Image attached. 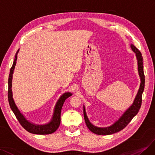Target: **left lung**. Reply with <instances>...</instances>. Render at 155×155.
Segmentation results:
<instances>
[{"mask_svg":"<svg viewBox=\"0 0 155 155\" xmlns=\"http://www.w3.org/2000/svg\"><path fill=\"white\" fill-rule=\"evenodd\" d=\"M130 47L133 51L136 54L138 64V71L140 78V87L138 89V93L134 99V101L131 104V106L122 114V115L118 118V120H117L111 126L108 127H100L92 124L91 122L89 120V118L86 112V109H85V106H84V117L85 122H86V126L89 130L94 134H100V135H107V134H111L121 131L122 129H123L125 127H126L127 125L131 122L133 118L136 115L139 111V109H140L142 104V96L144 90L145 86L143 58L140 51L133 44H131Z\"/></svg>","mask_w":155,"mask_h":155,"instance_id":"1","label":"left lung"}]
</instances>
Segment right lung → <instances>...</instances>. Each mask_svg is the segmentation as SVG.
Returning a JSON list of instances; mask_svg holds the SVG:
<instances>
[{
    "instance_id": "right-lung-1",
    "label": "right lung",
    "mask_w": 155,
    "mask_h": 155,
    "mask_svg": "<svg viewBox=\"0 0 155 155\" xmlns=\"http://www.w3.org/2000/svg\"><path fill=\"white\" fill-rule=\"evenodd\" d=\"M19 51V49L17 51L15 57L14 61L12 65V67L10 69V72L9 74L8 78V102L9 106L16 118L18 120L19 123L21 124V126L26 129L29 133L36 134H51L55 131L58 128L60 124H61V113L63 104L66 100L72 95V93L70 92H66L61 96L59 99L57 101L55 106H54L53 114L51 119L49 122L45 124H36L30 121H29L27 118L24 117V114L19 110L17 107V105L14 101L13 98V92H12V78L13 74L14 72L17 60V54Z\"/></svg>"
}]
</instances>
